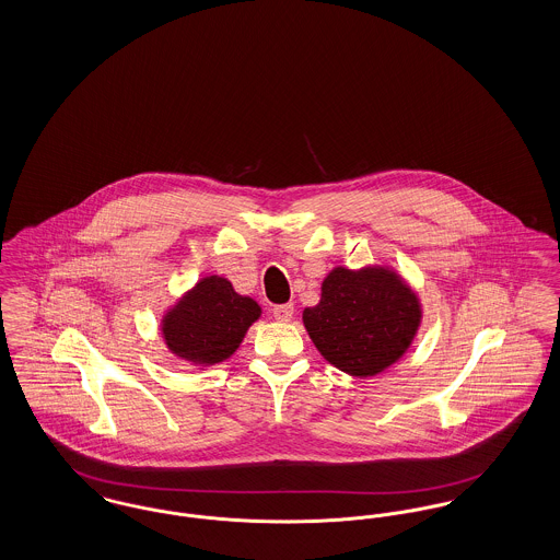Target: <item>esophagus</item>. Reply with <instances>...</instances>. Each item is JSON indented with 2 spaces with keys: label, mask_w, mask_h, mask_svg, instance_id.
Returning <instances> with one entry per match:
<instances>
[{
  "label": "esophagus",
  "mask_w": 560,
  "mask_h": 560,
  "mask_svg": "<svg viewBox=\"0 0 560 560\" xmlns=\"http://www.w3.org/2000/svg\"><path fill=\"white\" fill-rule=\"evenodd\" d=\"M272 317L279 320H292L293 317V304L292 302H288V304H277L275 308H272Z\"/></svg>",
  "instance_id": "esophagus-1"
}]
</instances>
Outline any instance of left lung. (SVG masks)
<instances>
[{"label": "left lung", "mask_w": 560, "mask_h": 560, "mask_svg": "<svg viewBox=\"0 0 560 560\" xmlns=\"http://www.w3.org/2000/svg\"><path fill=\"white\" fill-rule=\"evenodd\" d=\"M304 327L338 370L368 377L384 372L409 348L422 319L418 295L388 268H334Z\"/></svg>", "instance_id": "8db88e82"}]
</instances>
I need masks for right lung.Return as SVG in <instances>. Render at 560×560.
Returning <instances> with one entry per match:
<instances>
[{"instance_id":"add662e5","label":"right lung","mask_w":560,"mask_h":560,"mask_svg":"<svg viewBox=\"0 0 560 560\" xmlns=\"http://www.w3.org/2000/svg\"><path fill=\"white\" fill-rule=\"evenodd\" d=\"M260 317L252 298L233 290L222 277H206L165 315L163 336L167 348L195 365H213L229 359Z\"/></svg>"}]
</instances>
